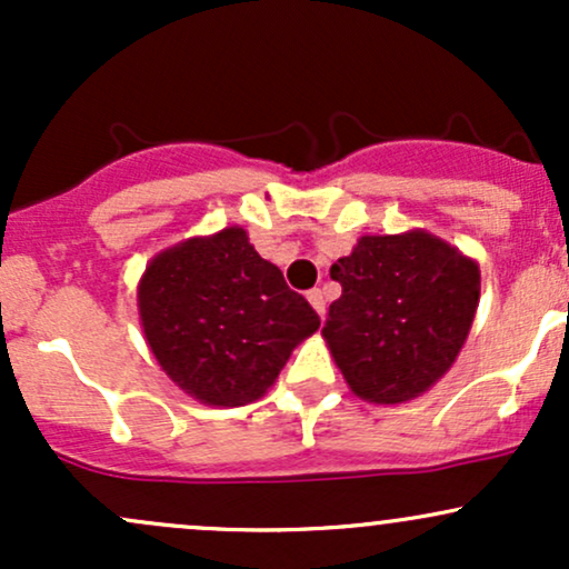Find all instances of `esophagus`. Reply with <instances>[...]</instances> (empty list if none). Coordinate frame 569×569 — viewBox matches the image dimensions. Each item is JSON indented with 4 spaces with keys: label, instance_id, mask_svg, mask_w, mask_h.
Returning a JSON list of instances; mask_svg holds the SVG:
<instances>
[{
    "label": "esophagus",
    "instance_id": "34e87169",
    "mask_svg": "<svg viewBox=\"0 0 569 569\" xmlns=\"http://www.w3.org/2000/svg\"><path fill=\"white\" fill-rule=\"evenodd\" d=\"M307 302H310L312 307H316V312L318 316H326V297H323V291L321 289H312V291H307Z\"/></svg>",
    "mask_w": 569,
    "mask_h": 569
}]
</instances>
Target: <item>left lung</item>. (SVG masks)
Listing matches in <instances>:
<instances>
[{"label":"left lung","instance_id":"obj_1","mask_svg":"<svg viewBox=\"0 0 569 569\" xmlns=\"http://www.w3.org/2000/svg\"><path fill=\"white\" fill-rule=\"evenodd\" d=\"M331 278L342 297L321 335L352 393L403 403L447 375L479 307L473 259L426 230L363 234Z\"/></svg>","mask_w":569,"mask_h":569}]
</instances>
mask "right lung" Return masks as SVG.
Returning <instances> with one entry per match:
<instances>
[{"label":"right lung","instance_id":"add662e5","mask_svg":"<svg viewBox=\"0 0 569 569\" xmlns=\"http://www.w3.org/2000/svg\"><path fill=\"white\" fill-rule=\"evenodd\" d=\"M139 316L162 371L208 407L262 398L291 350L321 326L243 227L158 253L141 276Z\"/></svg>","mask_w":569,"mask_h":569}]
</instances>
